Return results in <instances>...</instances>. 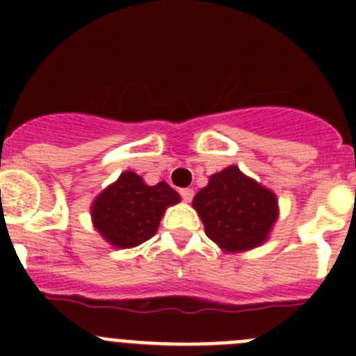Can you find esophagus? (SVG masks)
Returning <instances> with one entry per match:
<instances>
[{"label": "esophagus", "instance_id": "34e87169", "mask_svg": "<svg viewBox=\"0 0 356 356\" xmlns=\"http://www.w3.org/2000/svg\"><path fill=\"white\" fill-rule=\"evenodd\" d=\"M180 196L184 197V201H191L194 197V188H181L180 191Z\"/></svg>", "mask_w": 356, "mask_h": 356}]
</instances>
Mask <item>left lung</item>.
<instances>
[{"label":"left lung","instance_id":"obj_1","mask_svg":"<svg viewBox=\"0 0 356 356\" xmlns=\"http://www.w3.org/2000/svg\"><path fill=\"white\" fill-rule=\"evenodd\" d=\"M193 207L205 225L207 237L226 253L264 244L278 219L275 193L248 178L237 165L210 176L209 185L194 196Z\"/></svg>","mask_w":356,"mask_h":356}]
</instances>
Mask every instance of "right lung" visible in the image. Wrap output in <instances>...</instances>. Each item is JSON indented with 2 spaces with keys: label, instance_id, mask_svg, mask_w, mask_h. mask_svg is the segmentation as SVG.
<instances>
[{
  "label": "right lung",
  "instance_id": "obj_1",
  "mask_svg": "<svg viewBox=\"0 0 356 356\" xmlns=\"http://www.w3.org/2000/svg\"><path fill=\"white\" fill-rule=\"evenodd\" d=\"M180 203V194L165 181L147 185L134 171L122 172L90 207L94 228L114 248H135L159 229L165 209Z\"/></svg>",
  "mask_w": 356,
  "mask_h": 356
}]
</instances>
